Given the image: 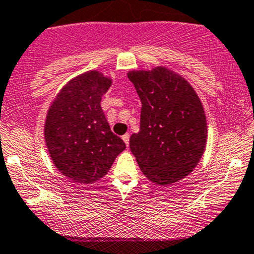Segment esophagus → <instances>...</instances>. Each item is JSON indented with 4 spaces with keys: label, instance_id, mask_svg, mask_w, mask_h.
<instances>
[{
    "label": "esophagus",
    "instance_id": "1",
    "mask_svg": "<svg viewBox=\"0 0 254 254\" xmlns=\"http://www.w3.org/2000/svg\"><path fill=\"white\" fill-rule=\"evenodd\" d=\"M122 139H124V141L126 143L127 146L129 145V133H126L125 135H122Z\"/></svg>",
    "mask_w": 254,
    "mask_h": 254
}]
</instances>
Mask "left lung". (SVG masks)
I'll return each mask as SVG.
<instances>
[{"instance_id":"1","label":"left lung","mask_w":254,"mask_h":254,"mask_svg":"<svg viewBox=\"0 0 254 254\" xmlns=\"http://www.w3.org/2000/svg\"><path fill=\"white\" fill-rule=\"evenodd\" d=\"M140 98V129L129 148L141 172L170 185L191 172L203 155L207 124L203 106L184 78L165 69L127 73Z\"/></svg>"}]
</instances>
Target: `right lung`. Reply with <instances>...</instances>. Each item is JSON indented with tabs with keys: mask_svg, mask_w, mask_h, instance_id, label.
Instances as JSON below:
<instances>
[{
	"mask_svg": "<svg viewBox=\"0 0 254 254\" xmlns=\"http://www.w3.org/2000/svg\"><path fill=\"white\" fill-rule=\"evenodd\" d=\"M111 80L88 71L70 81L50 108L45 138L54 165L78 184L104 177L120 152L126 149L111 132L100 100Z\"/></svg>",
	"mask_w": 254,
	"mask_h": 254,
	"instance_id": "add662e5",
	"label": "right lung"
}]
</instances>
